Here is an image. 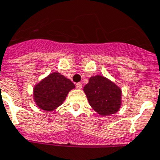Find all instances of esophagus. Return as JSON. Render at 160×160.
I'll list each match as a JSON object with an SVG mask.
<instances>
[{"label":"esophagus","instance_id":"1","mask_svg":"<svg viewBox=\"0 0 160 160\" xmlns=\"http://www.w3.org/2000/svg\"><path fill=\"white\" fill-rule=\"evenodd\" d=\"M75 86H76V88L77 89H81L82 88V83H76V84H75Z\"/></svg>","mask_w":160,"mask_h":160}]
</instances>
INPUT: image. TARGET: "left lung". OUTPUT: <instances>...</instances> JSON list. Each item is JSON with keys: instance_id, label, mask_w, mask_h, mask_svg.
Instances as JSON below:
<instances>
[{"instance_id": "left-lung-1", "label": "left lung", "mask_w": 160, "mask_h": 160, "mask_svg": "<svg viewBox=\"0 0 160 160\" xmlns=\"http://www.w3.org/2000/svg\"><path fill=\"white\" fill-rule=\"evenodd\" d=\"M84 91L91 107L100 115L114 114L120 108L122 91L107 78L92 76L85 85Z\"/></svg>"}]
</instances>
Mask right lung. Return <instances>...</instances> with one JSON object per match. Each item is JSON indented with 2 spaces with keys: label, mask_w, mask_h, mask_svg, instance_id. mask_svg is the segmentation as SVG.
Instances as JSON below:
<instances>
[{
  "label": "right lung",
  "mask_w": 160,
  "mask_h": 160,
  "mask_svg": "<svg viewBox=\"0 0 160 160\" xmlns=\"http://www.w3.org/2000/svg\"><path fill=\"white\" fill-rule=\"evenodd\" d=\"M75 86L71 80L54 72L34 87V100L38 107L44 111H53L59 107Z\"/></svg>",
  "instance_id": "right-lung-1"
}]
</instances>
